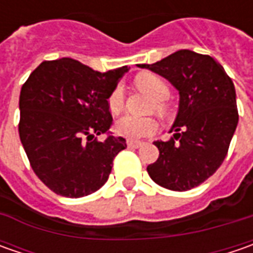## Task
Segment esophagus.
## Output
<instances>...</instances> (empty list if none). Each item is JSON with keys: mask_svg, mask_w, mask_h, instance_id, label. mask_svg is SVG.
Returning a JSON list of instances; mask_svg holds the SVG:
<instances>
[{"mask_svg": "<svg viewBox=\"0 0 253 253\" xmlns=\"http://www.w3.org/2000/svg\"><path fill=\"white\" fill-rule=\"evenodd\" d=\"M126 145H128V148H133V149H138V148H141L142 145H143V142H141V141H126Z\"/></svg>", "mask_w": 253, "mask_h": 253, "instance_id": "esophagus-1", "label": "esophagus"}]
</instances>
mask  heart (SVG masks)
Here are the masks:
<instances>
[{
  "label": "heart",
  "instance_id": "1",
  "mask_svg": "<svg viewBox=\"0 0 253 253\" xmlns=\"http://www.w3.org/2000/svg\"><path fill=\"white\" fill-rule=\"evenodd\" d=\"M136 85L141 88L142 91L148 92L152 98L155 100L153 108L158 112L165 111V104L163 100L169 97V85L168 83L153 73H143L139 74L135 79ZM125 98H124V90L121 85H117L108 97V107L112 114H120L124 108ZM158 128V124L153 118H139L135 115H124L117 121L115 131L120 135L129 138V139H141L146 138L155 133Z\"/></svg>",
  "mask_w": 253,
  "mask_h": 253
}]
</instances>
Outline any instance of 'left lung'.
Returning a JSON list of instances; mask_svg holds the SVG:
<instances>
[{
    "label": "left lung",
    "instance_id": "8db88e82",
    "mask_svg": "<svg viewBox=\"0 0 253 253\" xmlns=\"http://www.w3.org/2000/svg\"><path fill=\"white\" fill-rule=\"evenodd\" d=\"M161 74L180 94L170 141H156L159 158L148 166L165 189L186 191L212 176L228 153L238 125L235 87L224 67L209 54L177 50L161 62L139 64Z\"/></svg>",
    "mask_w": 253,
    "mask_h": 253
}]
</instances>
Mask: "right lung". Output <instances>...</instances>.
<instances>
[{"label": "right lung", "mask_w": 253, "mask_h": 253, "mask_svg": "<svg viewBox=\"0 0 253 253\" xmlns=\"http://www.w3.org/2000/svg\"><path fill=\"white\" fill-rule=\"evenodd\" d=\"M128 66L100 73L63 57L41 63L21 88L19 138L35 174L56 194L77 199L102 187L126 148L110 128L108 97ZM105 133L102 142L97 134Z\"/></svg>", "instance_id": "right-lung-1"}]
</instances>
